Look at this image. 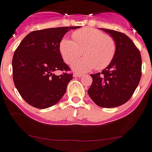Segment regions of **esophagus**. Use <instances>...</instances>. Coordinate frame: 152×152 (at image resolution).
I'll return each instance as SVG.
<instances>
[{
    "label": "esophagus",
    "mask_w": 152,
    "mask_h": 152,
    "mask_svg": "<svg viewBox=\"0 0 152 152\" xmlns=\"http://www.w3.org/2000/svg\"><path fill=\"white\" fill-rule=\"evenodd\" d=\"M73 76H76V77H82V76H84V75L79 74V73H74V74H73Z\"/></svg>",
    "instance_id": "obj_1"
}]
</instances>
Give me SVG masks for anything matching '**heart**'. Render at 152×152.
<instances>
[{
    "mask_svg": "<svg viewBox=\"0 0 152 152\" xmlns=\"http://www.w3.org/2000/svg\"><path fill=\"white\" fill-rule=\"evenodd\" d=\"M74 41L64 37L59 44L61 57L67 64H71L84 52L85 58L72 64L74 71L84 73L104 69L111 62L116 53V44L110 35L94 28L85 27L72 34Z\"/></svg>",
    "mask_w": 152,
    "mask_h": 152,
    "instance_id": "b5f03b06",
    "label": "heart"
}]
</instances>
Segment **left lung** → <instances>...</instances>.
Segmentation results:
<instances>
[{
  "mask_svg": "<svg viewBox=\"0 0 152 152\" xmlns=\"http://www.w3.org/2000/svg\"><path fill=\"white\" fill-rule=\"evenodd\" d=\"M113 38L116 53L102 73L91 74L93 79L88 95L98 106L115 107L130 99L140 80L142 59L134 42L124 33L101 29Z\"/></svg>",
  "mask_w": 152,
  "mask_h": 152,
  "instance_id": "obj_1",
  "label": "left lung"
}]
</instances>
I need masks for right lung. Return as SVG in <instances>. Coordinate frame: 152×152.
I'll return each instance as SVG.
<instances>
[{
    "label": "right lung",
    "mask_w": 152,
    "mask_h": 152,
    "mask_svg": "<svg viewBox=\"0 0 152 152\" xmlns=\"http://www.w3.org/2000/svg\"><path fill=\"white\" fill-rule=\"evenodd\" d=\"M79 26L49 28L32 31L26 35L15 51L12 78L22 98L29 104L45 109L56 104L67 91L73 74L68 71L59 51V44L70 29Z\"/></svg>",
    "instance_id": "1"
}]
</instances>
